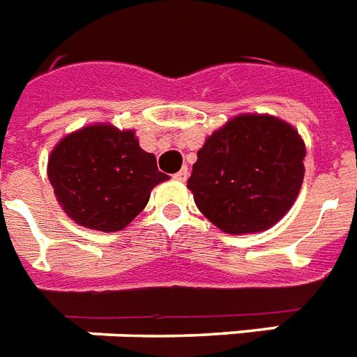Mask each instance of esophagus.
Wrapping results in <instances>:
<instances>
[{"mask_svg":"<svg viewBox=\"0 0 357 357\" xmlns=\"http://www.w3.org/2000/svg\"><path fill=\"white\" fill-rule=\"evenodd\" d=\"M188 175H190V171H188V167H182V169L178 171V173H175V175H173V178H175V181H178V182H186Z\"/></svg>","mask_w":357,"mask_h":357,"instance_id":"obj_1","label":"esophagus"}]
</instances>
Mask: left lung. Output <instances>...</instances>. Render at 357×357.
<instances>
[{"mask_svg": "<svg viewBox=\"0 0 357 357\" xmlns=\"http://www.w3.org/2000/svg\"><path fill=\"white\" fill-rule=\"evenodd\" d=\"M304 156V139L291 123L271 114H239L208 136L188 188L219 230L264 232L296 201Z\"/></svg>", "mask_w": 357, "mask_h": 357, "instance_id": "1", "label": "left lung"}]
</instances>
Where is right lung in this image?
Returning a JSON list of instances; mask_svg holds the SVG:
<instances>
[{
    "label": "right lung",
    "mask_w": 357,
    "mask_h": 357,
    "mask_svg": "<svg viewBox=\"0 0 357 357\" xmlns=\"http://www.w3.org/2000/svg\"><path fill=\"white\" fill-rule=\"evenodd\" d=\"M56 201L79 227L118 232L149 202L151 190L169 176L139 147L132 129L93 123L66 134L47 160Z\"/></svg>",
    "instance_id": "obj_1"
}]
</instances>
